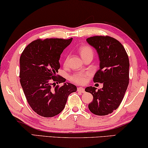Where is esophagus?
Returning a JSON list of instances; mask_svg holds the SVG:
<instances>
[{
	"mask_svg": "<svg viewBox=\"0 0 148 148\" xmlns=\"http://www.w3.org/2000/svg\"><path fill=\"white\" fill-rule=\"evenodd\" d=\"M77 91L79 92L84 93L85 92V89L84 88H82V87H79V88H77Z\"/></svg>",
	"mask_w": 148,
	"mask_h": 148,
	"instance_id": "esophagus-1",
	"label": "esophagus"
}]
</instances>
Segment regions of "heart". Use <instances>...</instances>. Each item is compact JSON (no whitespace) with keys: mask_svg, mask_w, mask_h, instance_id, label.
Instances as JSON below:
<instances>
[{"mask_svg":"<svg viewBox=\"0 0 148 148\" xmlns=\"http://www.w3.org/2000/svg\"><path fill=\"white\" fill-rule=\"evenodd\" d=\"M79 52L80 55L82 56V57L84 58V59L86 57H88V56H94V50H93V49L90 47V46L87 45L80 46L79 48ZM68 59L69 56H66V58L64 59V65H66V64H67ZM88 73L78 72L76 73H74L73 75L71 76V79L73 82L76 83V84H84L86 82L87 78H88Z\"/></svg>","mask_w":148,"mask_h":148,"instance_id":"1","label":"heart"}]
</instances>
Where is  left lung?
<instances>
[{
	"instance_id": "1",
	"label": "left lung",
	"mask_w": 148,
	"mask_h": 148,
	"mask_svg": "<svg viewBox=\"0 0 148 148\" xmlns=\"http://www.w3.org/2000/svg\"><path fill=\"white\" fill-rule=\"evenodd\" d=\"M86 41L96 50L100 60L94 82L103 83L98 90L92 86L85 89L93 96L88 108L93 114L104 116L116 110L125 96L129 80V57L123 46L113 38L93 36Z\"/></svg>"
}]
</instances>
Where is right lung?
I'll return each mask as SVG.
<instances>
[{
	"label": "right lung",
	"mask_w": 148,
	"mask_h": 148,
	"mask_svg": "<svg viewBox=\"0 0 148 148\" xmlns=\"http://www.w3.org/2000/svg\"><path fill=\"white\" fill-rule=\"evenodd\" d=\"M72 40L73 38L37 40L22 52L19 60L20 83L28 104L40 116L52 117L59 114L65 106L69 95L77 91L75 85L64 83L66 79L62 77H56L60 68V54ZM56 81L64 85L56 86Z\"/></svg>",
	"instance_id": "1"
}]
</instances>
